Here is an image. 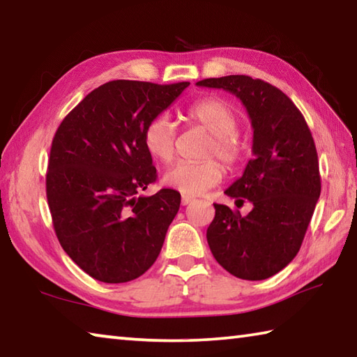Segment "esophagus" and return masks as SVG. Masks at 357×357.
<instances>
[{
    "label": "esophagus",
    "instance_id": "obj_1",
    "mask_svg": "<svg viewBox=\"0 0 357 357\" xmlns=\"http://www.w3.org/2000/svg\"><path fill=\"white\" fill-rule=\"evenodd\" d=\"M193 201V198H190V197H183V199H181V203H183V206H187V204H190Z\"/></svg>",
    "mask_w": 357,
    "mask_h": 357
}]
</instances>
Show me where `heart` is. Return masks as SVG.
I'll use <instances>...</instances> for the list:
<instances>
[{"label": "heart", "mask_w": 357, "mask_h": 357, "mask_svg": "<svg viewBox=\"0 0 357 357\" xmlns=\"http://www.w3.org/2000/svg\"><path fill=\"white\" fill-rule=\"evenodd\" d=\"M185 119L190 125L204 128L212 134L204 156H217L226 167L234 168L245 156V144L238 137V114L228 101L217 96L201 98L187 107ZM144 146L153 159L162 164L172 162L176 148V128L170 116L159 114L146 123ZM223 167L215 159L201 162H179L164 173V184L185 197L203 195L223 178Z\"/></svg>", "instance_id": "b5f03b06"}]
</instances>
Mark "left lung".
<instances>
[{
	"mask_svg": "<svg viewBox=\"0 0 357 357\" xmlns=\"http://www.w3.org/2000/svg\"><path fill=\"white\" fill-rule=\"evenodd\" d=\"M223 89L248 111L252 154L242 178L225 193L236 203L250 199L242 217L225 204H213L215 217L206 237L215 261L241 280L261 281L294 261L320 198L319 156L310 129L294 101L262 79L229 75L198 81Z\"/></svg>",
	"mask_w": 357,
	"mask_h": 357,
	"instance_id": "obj_1",
	"label": "left lung"
}]
</instances>
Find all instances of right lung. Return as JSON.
Segmentation results:
<instances>
[{
    "instance_id": "right-lung-1",
    "label": "right lung",
    "mask_w": 357,
    "mask_h": 357,
    "mask_svg": "<svg viewBox=\"0 0 357 357\" xmlns=\"http://www.w3.org/2000/svg\"><path fill=\"white\" fill-rule=\"evenodd\" d=\"M189 84L106 82L57 128L47 172L51 218L63 251L95 280L132 281L159 256L181 195L139 197L158 178L142 135Z\"/></svg>"
}]
</instances>
